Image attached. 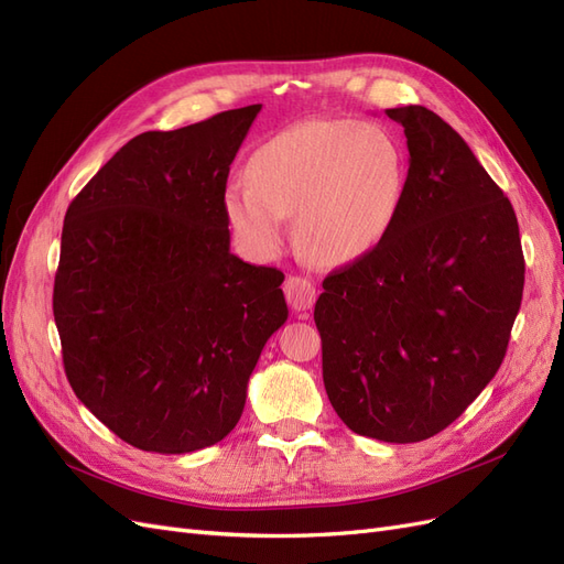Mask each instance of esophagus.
I'll use <instances>...</instances> for the list:
<instances>
[{"instance_id":"esophagus-1","label":"esophagus","mask_w":564,"mask_h":564,"mask_svg":"<svg viewBox=\"0 0 564 564\" xmlns=\"http://www.w3.org/2000/svg\"><path fill=\"white\" fill-rule=\"evenodd\" d=\"M284 294H286V301H289V305H292L294 311H308V308H313L315 296H317L315 284L308 278H299V275L289 278L284 282Z\"/></svg>"}]
</instances>
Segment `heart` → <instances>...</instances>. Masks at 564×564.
<instances>
[{
    "label": "heart",
    "mask_w": 564,
    "mask_h": 564,
    "mask_svg": "<svg viewBox=\"0 0 564 564\" xmlns=\"http://www.w3.org/2000/svg\"><path fill=\"white\" fill-rule=\"evenodd\" d=\"M406 178V150L390 129L319 117L256 148L247 162L249 185L228 187L224 212L256 253H280L284 218H294L296 242L308 259L348 265L395 226Z\"/></svg>",
    "instance_id": "heart-1"
}]
</instances>
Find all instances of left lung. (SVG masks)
Segmentation results:
<instances>
[{
	"instance_id": "8db88e82",
	"label": "left lung",
	"mask_w": 564,
	"mask_h": 564,
	"mask_svg": "<svg viewBox=\"0 0 564 564\" xmlns=\"http://www.w3.org/2000/svg\"><path fill=\"white\" fill-rule=\"evenodd\" d=\"M409 178L386 240L322 282V379L357 435L421 442L499 371L520 311L524 256L501 187L433 110L390 108Z\"/></svg>"
}]
</instances>
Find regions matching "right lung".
I'll use <instances>...</instances> for the list:
<instances>
[{
  "label": "right lung",
  "instance_id": "right-lung-1",
  "mask_svg": "<svg viewBox=\"0 0 564 564\" xmlns=\"http://www.w3.org/2000/svg\"><path fill=\"white\" fill-rule=\"evenodd\" d=\"M261 106L145 131L65 214L54 317L75 395L131 447L187 454L242 416L286 322L278 268L230 251L224 195Z\"/></svg>",
  "mask_w": 564,
  "mask_h": 564
}]
</instances>
